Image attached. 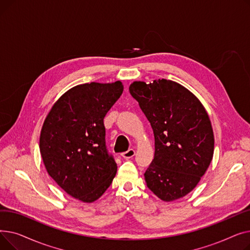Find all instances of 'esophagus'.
<instances>
[{
	"label": "esophagus",
	"mask_w": 250,
	"mask_h": 250,
	"mask_svg": "<svg viewBox=\"0 0 250 250\" xmlns=\"http://www.w3.org/2000/svg\"><path fill=\"white\" fill-rule=\"evenodd\" d=\"M135 154H136V151L134 149H129L126 152H124L122 154V156L124 157L125 159H129V158H132V157H134Z\"/></svg>",
	"instance_id": "esophagus-1"
}]
</instances>
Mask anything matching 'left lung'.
Segmentation results:
<instances>
[{
	"label": "left lung",
	"instance_id": "left-lung-1",
	"mask_svg": "<svg viewBox=\"0 0 250 250\" xmlns=\"http://www.w3.org/2000/svg\"><path fill=\"white\" fill-rule=\"evenodd\" d=\"M129 93L150 122L154 159L146 170L147 187L164 202L189 193L213 159L214 133L202 102L182 85L159 79L130 84Z\"/></svg>",
	"mask_w": 250,
	"mask_h": 250
}]
</instances>
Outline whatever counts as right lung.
Masks as SVG:
<instances>
[{"label": "right lung", "instance_id": "right-lung-1", "mask_svg": "<svg viewBox=\"0 0 250 250\" xmlns=\"http://www.w3.org/2000/svg\"><path fill=\"white\" fill-rule=\"evenodd\" d=\"M123 91L121 81L77 85L58 99L44 120L39 149L46 171L81 202L98 200L116 174L103 120Z\"/></svg>", "mask_w": 250, "mask_h": 250}]
</instances>
